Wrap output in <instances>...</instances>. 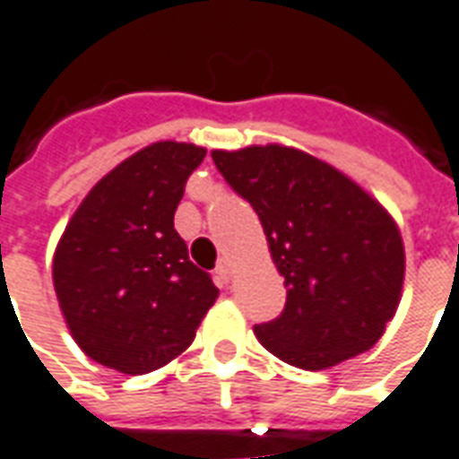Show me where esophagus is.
Returning a JSON list of instances; mask_svg holds the SVG:
<instances>
[{
    "mask_svg": "<svg viewBox=\"0 0 459 459\" xmlns=\"http://www.w3.org/2000/svg\"><path fill=\"white\" fill-rule=\"evenodd\" d=\"M216 275H219L221 281H229L230 278V263L226 258H221L219 265H216Z\"/></svg>",
    "mask_w": 459,
    "mask_h": 459,
    "instance_id": "obj_1",
    "label": "esophagus"
}]
</instances>
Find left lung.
<instances>
[{
  "label": "left lung",
  "mask_w": 459,
  "mask_h": 459,
  "mask_svg": "<svg viewBox=\"0 0 459 459\" xmlns=\"http://www.w3.org/2000/svg\"><path fill=\"white\" fill-rule=\"evenodd\" d=\"M226 184L261 219L285 307L255 325L283 363L325 370L380 341L395 316L405 251L395 221L338 169L285 146L211 152Z\"/></svg>",
  "instance_id": "left-lung-1"
}]
</instances>
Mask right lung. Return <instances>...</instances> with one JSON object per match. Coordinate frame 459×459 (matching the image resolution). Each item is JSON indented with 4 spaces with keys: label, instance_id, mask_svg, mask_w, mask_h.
I'll use <instances>...</instances> for the list:
<instances>
[{
    "label": "right lung",
    "instance_id": "add662e5",
    "mask_svg": "<svg viewBox=\"0 0 459 459\" xmlns=\"http://www.w3.org/2000/svg\"><path fill=\"white\" fill-rule=\"evenodd\" d=\"M206 149L159 141L89 191L54 253V290L79 348L118 373L143 375L194 342L219 298L188 261L174 213Z\"/></svg>",
    "mask_w": 459,
    "mask_h": 459
}]
</instances>
